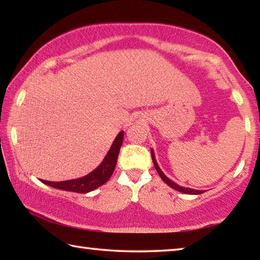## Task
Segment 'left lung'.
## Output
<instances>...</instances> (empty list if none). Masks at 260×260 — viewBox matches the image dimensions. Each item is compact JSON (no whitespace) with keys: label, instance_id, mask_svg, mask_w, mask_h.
<instances>
[{"label":"left lung","instance_id":"obj_1","mask_svg":"<svg viewBox=\"0 0 260 260\" xmlns=\"http://www.w3.org/2000/svg\"><path fill=\"white\" fill-rule=\"evenodd\" d=\"M151 157H152V161H153V165H155V169L159 174V177L161 178L162 181H164L166 184H169L171 188L175 189V190H178L180 192H183V193H188V195H199V193H202L203 191L202 190H196V189H191V188H186V187H181L179 186V184L175 183L172 180L169 179L166 177V175L162 173V171L159 169V166H158L157 161H156V158H155V153H153V150L151 149Z\"/></svg>","mask_w":260,"mask_h":260}]
</instances>
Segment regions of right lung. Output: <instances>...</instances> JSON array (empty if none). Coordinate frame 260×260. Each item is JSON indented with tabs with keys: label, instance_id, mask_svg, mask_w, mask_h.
Listing matches in <instances>:
<instances>
[{
	"label": "right lung",
	"instance_id": "right-lung-1",
	"mask_svg": "<svg viewBox=\"0 0 260 260\" xmlns=\"http://www.w3.org/2000/svg\"><path fill=\"white\" fill-rule=\"evenodd\" d=\"M122 140H124V132H120L114 139L112 146L110 147V150L108 151L107 156L104 157L103 161L96 167V169L90 172L89 174L85 175L82 178L73 179V180H67V181H59V182H52L47 181V180H41L42 183L48 184L52 188L60 189V190L67 191H73V192H80L86 193L89 192L94 189L99 188L108 181L111 177L114 167L117 164L118 155H119Z\"/></svg>",
	"mask_w": 260,
	"mask_h": 260
}]
</instances>
